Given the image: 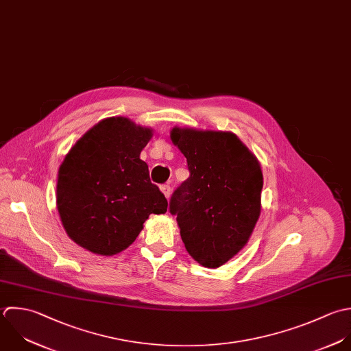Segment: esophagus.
I'll return each mask as SVG.
<instances>
[{"instance_id": "esophagus-1", "label": "esophagus", "mask_w": 351, "mask_h": 351, "mask_svg": "<svg viewBox=\"0 0 351 351\" xmlns=\"http://www.w3.org/2000/svg\"><path fill=\"white\" fill-rule=\"evenodd\" d=\"M160 190L162 191V194L165 195V198H167V199L171 197V187H169L168 184H162V186L160 187Z\"/></svg>"}]
</instances>
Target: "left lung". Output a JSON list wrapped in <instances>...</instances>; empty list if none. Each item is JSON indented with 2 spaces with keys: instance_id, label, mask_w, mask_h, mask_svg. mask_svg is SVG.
<instances>
[{
  "instance_id": "obj_1",
  "label": "left lung",
  "mask_w": 351,
  "mask_h": 351,
  "mask_svg": "<svg viewBox=\"0 0 351 351\" xmlns=\"http://www.w3.org/2000/svg\"><path fill=\"white\" fill-rule=\"evenodd\" d=\"M171 141L187 158L190 178L175 190L176 216L189 254L219 268L249 242L261 213V164L231 131L173 127Z\"/></svg>"
}]
</instances>
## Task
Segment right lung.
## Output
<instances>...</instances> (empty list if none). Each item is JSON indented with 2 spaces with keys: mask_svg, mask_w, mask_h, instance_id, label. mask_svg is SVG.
Segmentation results:
<instances>
[{
  "mask_svg": "<svg viewBox=\"0 0 351 351\" xmlns=\"http://www.w3.org/2000/svg\"><path fill=\"white\" fill-rule=\"evenodd\" d=\"M152 136L150 127L106 117L66 153L57 175V210L66 235L83 249L114 256L136 239L152 213L167 212L164 194L139 158Z\"/></svg>",
  "mask_w": 351,
  "mask_h": 351,
  "instance_id": "obj_1",
  "label": "right lung"
}]
</instances>
